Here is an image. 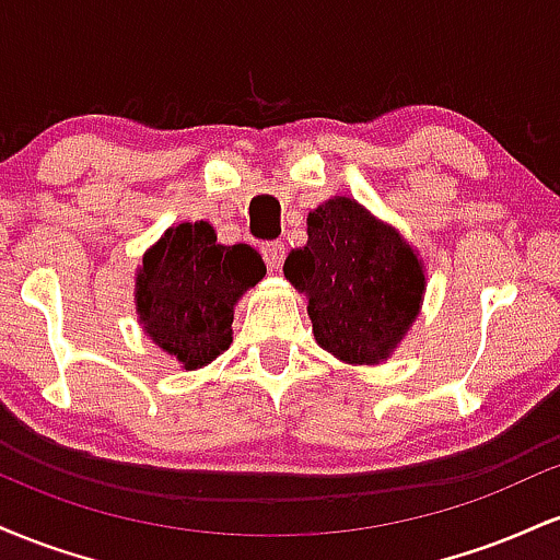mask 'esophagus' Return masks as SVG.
Wrapping results in <instances>:
<instances>
[{
    "mask_svg": "<svg viewBox=\"0 0 560 560\" xmlns=\"http://www.w3.org/2000/svg\"><path fill=\"white\" fill-rule=\"evenodd\" d=\"M260 253H262V260H266V266L271 268V271H279L281 268V262H284V244L281 242H266L260 247Z\"/></svg>",
    "mask_w": 560,
    "mask_h": 560,
    "instance_id": "1",
    "label": "esophagus"
}]
</instances>
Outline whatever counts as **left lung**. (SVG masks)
<instances>
[{
  "instance_id": "obj_1",
  "label": "left lung",
  "mask_w": 560,
  "mask_h": 560,
  "mask_svg": "<svg viewBox=\"0 0 560 560\" xmlns=\"http://www.w3.org/2000/svg\"><path fill=\"white\" fill-rule=\"evenodd\" d=\"M284 276L307 298L316 342L345 363L387 361L421 311L423 262L400 231L350 197L307 213V244Z\"/></svg>"
}]
</instances>
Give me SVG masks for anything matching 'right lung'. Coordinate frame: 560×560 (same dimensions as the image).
<instances>
[{"label":"right lung","instance_id":"right-lung-1","mask_svg":"<svg viewBox=\"0 0 560 560\" xmlns=\"http://www.w3.org/2000/svg\"><path fill=\"white\" fill-rule=\"evenodd\" d=\"M262 276L266 262L249 244H218L208 221L178 223L141 258L139 324L182 369H202L229 350L236 300Z\"/></svg>","mask_w":560,"mask_h":560}]
</instances>
